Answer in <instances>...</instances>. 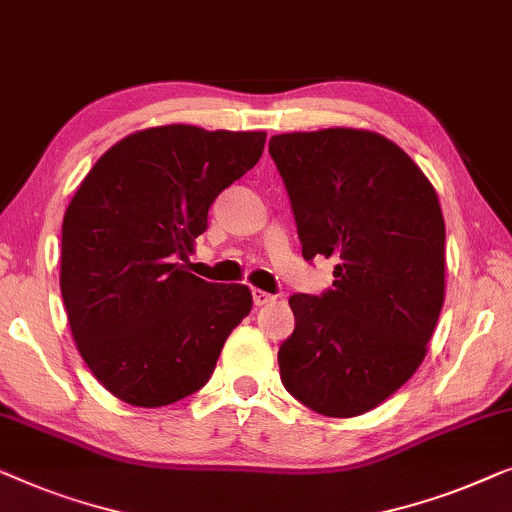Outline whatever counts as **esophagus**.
<instances>
[{
	"mask_svg": "<svg viewBox=\"0 0 512 512\" xmlns=\"http://www.w3.org/2000/svg\"><path fill=\"white\" fill-rule=\"evenodd\" d=\"M253 301H255V306L273 304V301H276V294H269V292H264V290H253Z\"/></svg>",
	"mask_w": 512,
	"mask_h": 512,
	"instance_id": "34e87169",
	"label": "esophagus"
}]
</instances>
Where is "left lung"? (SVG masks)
Segmentation results:
<instances>
[{"mask_svg": "<svg viewBox=\"0 0 512 512\" xmlns=\"http://www.w3.org/2000/svg\"><path fill=\"white\" fill-rule=\"evenodd\" d=\"M301 255L331 257L320 297L292 294L278 350L285 390L315 413L355 417L417 371L445 299V222L434 185L385 136L331 127L271 136Z\"/></svg>", "mask_w": 512, "mask_h": 512, "instance_id": "left-lung-1", "label": "left lung"}]
</instances>
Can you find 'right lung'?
<instances>
[{"label": "right lung", "instance_id": "obj_1", "mask_svg": "<svg viewBox=\"0 0 512 512\" xmlns=\"http://www.w3.org/2000/svg\"><path fill=\"white\" fill-rule=\"evenodd\" d=\"M264 141V132L194 125L141 129L106 150L69 201L60 290L71 336L129 406L160 408L201 390L253 308L246 285L206 283L178 259Z\"/></svg>", "mask_w": 512, "mask_h": 512}]
</instances>
